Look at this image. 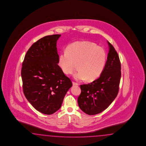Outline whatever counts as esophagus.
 Returning a JSON list of instances; mask_svg holds the SVG:
<instances>
[{
	"label": "esophagus",
	"mask_w": 146,
	"mask_h": 146,
	"mask_svg": "<svg viewBox=\"0 0 146 146\" xmlns=\"http://www.w3.org/2000/svg\"><path fill=\"white\" fill-rule=\"evenodd\" d=\"M72 84H73V86H78V85H79V84H78V83L75 82L74 81H73V82H72Z\"/></svg>",
	"instance_id": "obj_1"
}]
</instances>
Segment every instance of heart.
Returning <instances> with one entry per match:
<instances>
[{
  "label": "heart",
  "mask_w": 146,
  "mask_h": 146,
  "mask_svg": "<svg viewBox=\"0 0 146 146\" xmlns=\"http://www.w3.org/2000/svg\"><path fill=\"white\" fill-rule=\"evenodd\" d=\"M106 53L101 46L89 41H78L69 44L66 51L58 56V64L65 74H72L76 64L79 70L74 77L92 82L102 74L106 66Z\"/></svg>",
  "instance_id": "1"
}]
</instances>
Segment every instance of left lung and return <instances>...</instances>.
<instances>
[{
    "label": "left lung",
    "mask_w": 146,
    "mask_h": 146,
    "mask_svg": "<svg viewBox=\"0 0 146 146\" xmlns=\"http://www.w3.org/2000/svg\"><path fill=\"white\" fill-rule=\"evenodd\" d=\"M110 47L106 66L100 77L88 84L80 85L78 103L81 110L89 115L106 110L117 97L121 78L119 57L113 45Z\"/></svg>",
    "instance_id": "1"
}]
</instances>
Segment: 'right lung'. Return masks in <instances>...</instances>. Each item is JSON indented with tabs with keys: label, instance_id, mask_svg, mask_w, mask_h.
I'll return each mask as SVG.
<instances>
[{
	"label": "right lung",
	"instance_id": "right-lung-1",
	"mask_svg": "<svg viewBox=\"0 0 146 146\" xmlns=\"http://www.w3.org/2000/svg\"><path fill=\"white\" fill-rule=\"evenodd\" d=\"M60 35L44 36L31 45L22 62L23 92L36 110L51 115L62 106L72 86L58 65L57 41Z\"/></svg>",
	"mask_w": 146,
	"mask_h": 146
}]
</instances>
